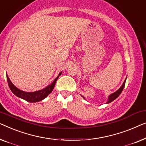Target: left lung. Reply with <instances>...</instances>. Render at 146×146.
I'll list each match as a JSON object with an SVG mask.
<instances>
[{
    "label": "left lung",
    "instance_id": "8db88e82",
    "mask_svg": "<svg viewBox=\"0 0 146 146\" xmlns=\"http://www.w3.org/2000/svg\"><path fill=\"white\" fill-rule=\"evenodd\" d=\"M126 78H127V77H126ZM126 79H125L124 83H123L122 86H121V87H120V88H119V89H118V90H117V91H116V92H114V93H112L111 94H110V95L108 96V100H107V102H106V104L110 103V102H112V101H113V100H114L115 99H116V98L118 97L119 95H120V94H121V93H122V91H123V89H124V86H125V83H126ZM83 98H84V99H85L84 96H83ZM85 100H86V99H85Z\"/></svg>",
    "mask_w": 146,
    "mask_h": 146
}]
</instances>
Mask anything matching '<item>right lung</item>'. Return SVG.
<instances>
[{
	"mask_svg": "<svg viewBox=\"0 0 146 146\" xmlns=\"http://www.w3.org/2000/svg\"><path fill=\"white\" fill-rule=\"evenodd\" d=\"M61 73L62 72H60L59 73V75L57 76L56 79H55L50 85H48L46 87H45L44 89L34 92H26L18 89L16 86H14L13 84H12L11 80L9 79V76L7 75V78L10 89L11 90V91L13 93V94H15V95L16 96H18V97L22 98V99L25 100L26 101L29 102H36L41 101V100L44 99L45 98H46L49 94L52 93L53 89H54L55 83H56L58 77L61 75Z\"/></svg>",
	"mask_w": 146,
	"mask_h": 146,
	"instance_id": "1",
	"label": "right lung"
}]
</instances>
